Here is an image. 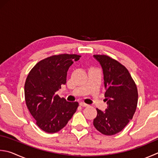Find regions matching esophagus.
Listing matches in <instances>:
<instances>
[{"mask_svg": "<svg viewBox=\"0 0 158 158\" xmlns=\"http://www.w3.org/2000/svg\"><path fill=\"white\" fill-rule=\"evenodd\" d=\"M79 106L81 107H87V106H88V105L85 103H83V102H81V103H79Z\"/></svg>", "mask_w": 158, "mask_h": 158, "instance_id": "1", "label": "esophagus"}]
</instances>
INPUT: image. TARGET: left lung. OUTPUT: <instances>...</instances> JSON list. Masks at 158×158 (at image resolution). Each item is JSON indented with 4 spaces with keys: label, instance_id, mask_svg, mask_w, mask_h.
I'll use <instances>...</instances> for the list:
<instances>
[{
    "label": "left lung",
    "instance_id": "1",
    "mask_svg": "<svg viewBox=\"0 0 158 158\" xmlns=\"http://www.w3.org/2000/svg\"><path fill=\"white\" fill-rule=\"evenodd\" d=\"M103 69L107 107L105 112L97 109L94 127L101 134L112 135L121 131L135 112L138 89L128 70L114 59L104 55H94Z\"/></svg>",
    "mask_w": 158,
    "mask_h": 158
}]
</instances>
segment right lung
I'll list each match as a JSON object with an SVG mask.
<instances>
[{"mask_svg": "<svg viewBox=\"0 0 158 158\" xmlns=\"http://www.w3.org/2000/svg\"><path fill=\"white\" fill-rule=\"evenodd\" d=\"M80 57L75 54L52 55L36 64L27 77L26 105L37 125L45 132L60 131L79 106L78 102H68L56 92L66 84L68 70Z\"/></svg>", "mask_w": 158, "mask_h": 158, "instance_id": "obj_1", "label": "right lung"}]
</instances>
